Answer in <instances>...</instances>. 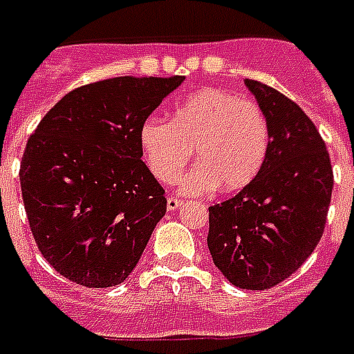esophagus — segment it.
Wrapping results in <instances>:
<instances>
[{
  "label": "esophagus",
  "mask_w": 354,
  "mask_h": 354,
  "mask_svg": "<svg viewBox=\"0 0 354 354\" xmlns=\"http://www.w3.org/2000/svg\"><path fill=\"white\" fill-rule=\"evenodd\" d=\"M182 203H184V201H182V198H178V197H169V198H167V208H169L170 212H174V210H178V208H180V206H182Z\"/></svg>",
  "instance_id": "34e87169"
}]
</instances>
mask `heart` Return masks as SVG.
<instances>
[{
  "label": "heart",
  "mask_w": 354,
  "mask_h": 354,
  "mask_svg": "<svg viewBox=\"0 0 354 354\" xmlns=\"http://www.w3.org/2000/svg\"><path fill=\"white\" fill-rule=\"evenodd\" d=\"M270 144V127L263 109L251 99L216 88L195 91L178 104L172 120L146 118L140 146L150 170L165 184L176 182L197 148L198 165L182 180L187 195L250 185Z\"/></svg>",
  "instance_id": "obj_1"
}]
</instances>
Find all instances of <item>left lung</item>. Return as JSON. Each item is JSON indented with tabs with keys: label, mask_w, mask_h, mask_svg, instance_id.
<instances>
[{
	"label": "left lung",
	"mask_w": 354,
	"mask_h": 354,
	"mask_svg": "<svg viewBox=\"0 0 354 354\" xmlns=\"http://www.w3.org/2000/svg\"><path fill=\"white\" fill-rule=\"evenodd\" d=\"M270 127L263 169L250 185L210 212L212 261L240 289L281 283L321 240L330 206L332 174L326 144L289 97L245 78Z\"/></svg>",
	"instance_id": "obj_1"
}]
</instances>
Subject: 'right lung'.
<instances>
[{"label": "right lung", "instance_id": "1", "mask_svg": "<svg viewBox=\"0 0 354 354\" xmlns=\"http://www.w3.org/2000/svg\"><path fill=\"white\" fill-rule=\"evenodd\" d=\"M184 77H116L62 97L28 138L20 163L39 251L90 289L124 281L167 212L142 161L140 127Z\"/></svg>", "mask_w": 354, "mask_h": 354}]
</instances>
